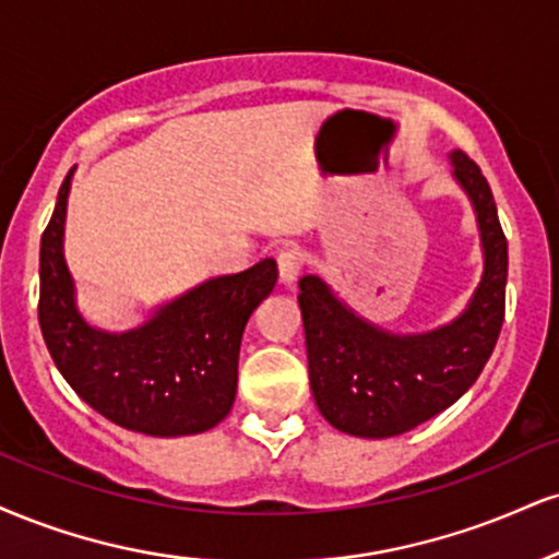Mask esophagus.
<instances>
[{
  "label": "esophagus",
  "instance_id": "obj_1",
  "mask_svg": "<svg viewBox=\"0 0 559 559\" xmlns=\"http://www.w3.org/2000/svg\"><path fill=\"white\" fill-rule=\"evenodd\" d=\"M275 262H278V275L284 284H292L301 271V252L297 245H284L275 252Z\"/></svg>",
  "mask_w": 559,
  "mask_h": 559
}]
</instances>
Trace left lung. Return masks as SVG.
<instances>
[{
	"label": "left lung",
	"mask_w": 559,
	"mask_h": 559,
	"mask_svg": "<svg viewBox=\"0 0 559 559\" xmlns=\"http://www.w3.org/2000/svg\"><path fill=\"white\" fill-rule=\"evenodd\" d=\"M450 158L484 247L481 284L453 325L399 338L356 318L318 275L299 278L309 385L320 414L341 432L393 437L419 427L459 401L492 356L506 320L508 239L479 166L463 151Z\"/></svg>",
	"instance_id": "left-lung-1"
}]
</instances>
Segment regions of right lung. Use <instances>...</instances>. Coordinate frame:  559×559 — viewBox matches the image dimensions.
<instances>
[{
    "label": "right lung",
    "instance_id": "right-lung-1",
    "mask_svg": "<svg viewBox=\"0 0 559 559\" xmlns=\"http://www.w3.org/2000/svg\"><path fill=\"white\" fill-rule=\"evenodd\" d=\"M70 179L72 169L41 237L38 322L53 365L87 406L132 432L177 437L215 427L234 406L241 333L273 292L275 260L205 281L138 331H96L78 314L62 254Z\"/></svg>",
    "mask_w": 559,
    "mask_h": 559
}]
</instances>
